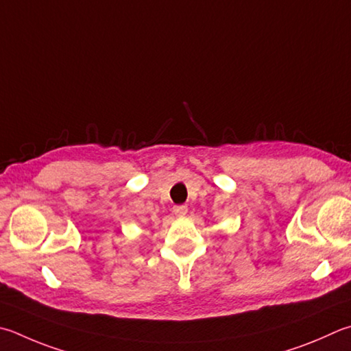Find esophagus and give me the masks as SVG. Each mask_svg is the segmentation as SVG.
<instances>
[{
  "instance_id": "esophagus-1",
  "label": "esophagus",
  "mask_w": 351,
  "mask_h": 351,
  "mask_svg": "<svg viewBox=\"0 0 351 351\" xmlns=\"http://www.w3.org/2000/svg\"><path fill=\"white\" fill-rule=\"evenodd\" d=\"M187 212H189V208H187V206H175L173 207V213L176 215V216H186L187 215Z\"/></svg>"
}]
</instances>
